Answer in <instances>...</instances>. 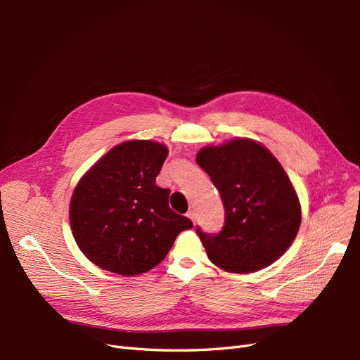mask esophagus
<instances>
[{"mask_svg": "<svg viewBox=\"0 0 360 360\" xmlns=\"http://www.w3.org/2000/svg\"><path fill=\"white\" fill-rule=\"evenodd\" d=\"M188 217H189V219H191L192 222H195V221H197V212H195L193 209L189 210V212H188Z\"/></svg>", "mask_w": 360, "mask_h": 360, "instance_id": "1", "label": "esophagus"}]
</instances>
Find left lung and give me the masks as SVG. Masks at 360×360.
I'll list each match as a JSON object with an SVG mask.
<instances>
[{
    "label": "left lung",
    "instance_id": "1",
    "mask_svg": "<svg viewBox=\"0 0 360 360\" xmlns=\"http://www.w3.org/2000/svg\"><path fill=\"white\" fill-rule=\"evenodd\" d=\"M197 163L219 191L225 209L219 233L197 228L209 259L231 274L270 266L290 248L302 221L297 193L284 168L249 138L204 147Z\"/></svg>",
    "mask_w": 360,
    "mask_h": 360
}]
</instances>
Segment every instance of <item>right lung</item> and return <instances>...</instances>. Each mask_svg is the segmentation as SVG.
Returning <instances> with one entry per match:
<instances>
[{"label": "right lung", "mask_w": 360, "mask_h": 360, "mask_svg": "<svg viewBox=\"0 0 360 360\" xmlns=\"http://www.w3.org/2000/svg\"><path fill=\"white\" fill-rule=\"evenodd\" d=\"M168 148L148 139L111 148L84 174L70 201L76 245L91 263L117 275L146 274L193 226L172 212L169 189L156 184Z\"/></svg>", "instance_id": "add662e5"}]
</instances>
